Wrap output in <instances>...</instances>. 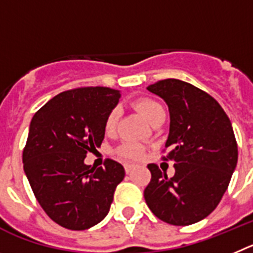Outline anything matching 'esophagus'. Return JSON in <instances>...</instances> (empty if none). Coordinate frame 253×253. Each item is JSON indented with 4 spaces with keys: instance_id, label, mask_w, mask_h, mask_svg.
<instances>
[{
    "instance_id": "34e87169",
    "label": "esophagus",
    "mask_w": 253,
    "mask_h": 253,
    "mask_svg": "<svg viewBox=\"0 0 253 253\" xmlns=\"http://www.w3.org/2000/svg\"><path fill=\"white\" fill-rule=\"evenodd\" d=\"M132 169H133L132 165H125V171H126V174H129L132 171Z\"/></svg>"
}]
</instances>
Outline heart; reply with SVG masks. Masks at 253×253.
<instances>
[{
    "label": "heart",
    "instance_id": "1",
    "mask_svg": "<svg viewBox=\"0 0 253 253\" xmlns=\"http://www.w3.org/2000/svg\"><path fill=\"white\" fill-rule=\"evenodd\" d=\"M133 107L136 110L146 118L147 121L151 124L154 121V118L158 117L160 113H164V108L159 102L154 101L151 98H140L136 99L133 102ZM118 117H120V111L118 108H113L108 116L106 118V122H104V129H106L107 133H113L117 126ZM142 149H141L140 145L133 142H127L125 145H122L120 149H118V156L125 161H133L138 160V159L142 158Z\"/></svg>",
    "mask_w": 253,
    "mask_h": 253
}]
</instances>
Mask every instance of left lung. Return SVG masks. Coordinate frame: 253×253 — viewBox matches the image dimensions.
Returning a JSON list of instances; mask_svg holds the SVG:
<instances>
[{
    "label": "left lung",
    "instance_id": "left-lung-1",
    "mask_svg": "<svg viewBox=\"0 0 253 253\" xmlns=\"http://www.w3.org/2000/svg\"><path fill=\"white\" fill-rule=\"evenodd\" d=\"M169 107L170 128L165 160L174 161L168 177L149 164L151 181L143 197L159 219L189 226L217 208L238 160L232 124L220 104L204 90L179 79H164L146 88Z\"/></svg>",
    "mask_w": 253,
    "mask_h": 253
}]
</instances>
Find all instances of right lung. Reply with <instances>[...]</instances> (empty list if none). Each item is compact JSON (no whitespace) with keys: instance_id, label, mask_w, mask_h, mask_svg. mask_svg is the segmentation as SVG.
Instances as JSON below:
<instances>
[{"instance_id":"1","label":"right lung","mask_w":253,"mask_h":253,"mask_svg":"<svg viewBox=\"0 0 253 253\" xmlns=\"http://www.w3.org/2000/svg\"><path fill=\"white\" fill-rule=\"evenodd\" d=\"M120 90L84 87L65 90L34 115L22 154L25 174L45 213L59 226L83 231L110 211L116 186L124 180L120 163L84 164L104 138V122Z\"/></svg>"}]
</instances>
